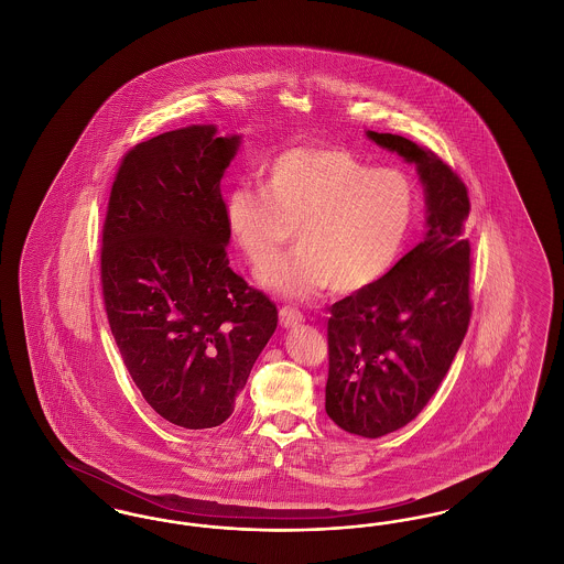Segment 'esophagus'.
<instances>
[{
  "label": "esophagus",
  "mask_w": 564,
  "mask_h": 564,
  "mask_svg": "<svg viewBox=\"0 0 564 564\" xmlns=\"http://www.w3.org/2000/svg\"><path fill=\"white\" fill-rule=\"evenodd\" d=\"M279 322L283 327H294L297 323H302V313L295 311V308H290V306H283L279 311Z\"/></svg>",
  "instance_id": "obj_1"
}]
</instances>
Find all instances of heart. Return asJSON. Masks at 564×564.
Returning a JSON list of instances; mask_svg holds the SVG:
<instances>
[{
    "label": "heart",
    "instance_id": "obj_1",
    "mask_svg": "<svg viewBox=\"0 0 564 564\" xmlns=\"http://www.w3.org/2000/svg\"><path fill=\"white\" fill-rule=\"evenodd\" d=\"M414 217V189L398 169H372L343 148H292L269 164L264 188L239 186L226 226L242 258L267 269L295 230L297 249L262 285L308 297L332 285L359 292L395 264Z\"/></svg>",
    "mask_w": 564,
    "mask_h": 564
}]
</instances>
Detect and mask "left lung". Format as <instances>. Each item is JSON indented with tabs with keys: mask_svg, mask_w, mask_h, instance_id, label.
<instances>
[{
	"mask_svg": "<svg viewBox=\"0 0 564 564\" xmlns=\"http://www.w3.org/2000/svg\"><path fill=\"white\" fill-rule=\"evenodd\" d=\"M416 166L425 235L375 285L329 306L325 412L361 437L402 430L427 405L469 315V196L448 164L400 134L366 131Z\"/></svg>",
	"mask_w": 564,
	"mask_h": 564,
	"instance_id": "left-lung-1",
	"label": "left lung"
}]
</instances>
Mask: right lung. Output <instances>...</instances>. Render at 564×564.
Masks as SVG:
<instances>
[{"label": "right lung", "instance_id": "obj_1", "mask_svg": "<svg viewBox=\"0 0 564 564\" xmlns=\"http://www.w3.org/2000/svg\"><path fill=\"white\" fill-rule=\"evenodd\" d=\"M241 141L189 124L137 143L109 196V327L145 402L184 430H212L232 414L279 319L226 256L219 184Z\"/></svg>", "mask_w": 564, "mask_h": 564}]
</instances>
